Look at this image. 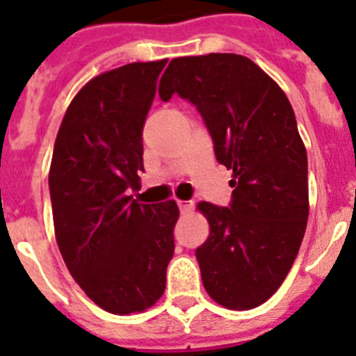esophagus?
<instances>
[{
  "label": "esophagus",
  "instance_id": "obj_1",
  "mask_svg": "<svg viewBox=\"0 0 356 356\" xmlns=\"http://www.w3.org/2000/svg\"><path fill=\"white\" fill-rule=\"evenodd\" d=\"M177 206H179V210L183 211V213L192 210V202H188V201H177Z\"/></svg>",
  "mask_w": 356,
  "mask_h": 356
}]
</instances>
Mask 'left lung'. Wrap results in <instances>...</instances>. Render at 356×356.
I'll return each instance as SVG.
<instances>
[{
  "mask_svg": "<svg viewBox=\"0 0 356 356\" xmlns=\"http://www.w3.org/2000/svg\"><path fill=\"white\" fill-rule=\"evenodd\" d=\"M201 113L228 170V206L199 202L210 237L195 250L206 291L220 306L252 309L284 282L307 222V155L286 94L252 59L208 54L172 59L159 97Z\"/></svg>",
  "mask_w": 356,
  "mask_h": 356,
  "instance_id": "8db88e82",
  "label": "left lung"
}]
</instances>
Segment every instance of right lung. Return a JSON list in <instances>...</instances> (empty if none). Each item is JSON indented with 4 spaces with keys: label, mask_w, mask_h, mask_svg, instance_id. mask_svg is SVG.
Returning <instances> with one entry per match:
<instances>
[{
    "label": "right lung",
    "mask_w": 356,
    "mask_h": 356,
    "mask_svg": "<svg viewBox=\"0 0 356 356\" xmlns=\"http://www.w3.org/2000/svg\"><path fill=\"white\" fill-rule=\"evenodd\" d=\"M166 59L130 63L83 86L54 145L49 188L59 252L104 312L154 306L173 257V201L132 199L143 166V127Z\"/></svg>",
    "instance_id": "right-lung-1"
}]
</instances>
